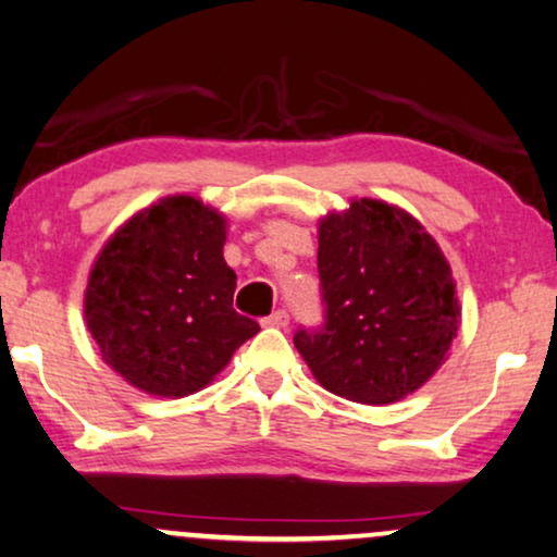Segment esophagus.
I'll list each match as a JSON object with an SVG mask.
<instances>
[{"mask_svg": "<svg viewBox=\"0 0 557 557\" xmlns=\"http://www.w3.org/2000/svg\"><path fill=\"white\" fill-rule=\"evenodd\" d=\"M262 323H264V325H274V329H285V325L290 323V315H287V310L277 308L272 315H267Z\"/></svg>", "mask_w": 557, "mask_h": 557, "instance_id": "obj_1", "label": "esophagus"}]
</instances>
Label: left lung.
I'll use <instances>...</instances> for the list:
<instances>
[{
	"label": "left lung",
	"mask_w": 557,
	"mask_h": 557,
	"mask_svg": "<svg viewBox=\"0 0 557 557\" xmlns=\"http://www.w3.org/2000/svg\"><path fill=\"white\" fill-rule=\"evenodd\" d=\"M323 323L295 331V348L333 395L397 403L446 359L458 329L450 267L410 213L351 201L318 228Z\"/></svg>",
	"instance_id": "obj_1"
}]
</instances>
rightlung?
I'll return each instance as SVG.
<instances>
[{"label":"right lung","instance_id":"obj_1","mask_svg":"<svg viewBox=\"0 0 557 557\" xmlns=\"http://www.w3.org/2000/svg\"><path fill=\"white\" fill-rule=\"evenodd\" d=\"M226 221L198 198H162L107 242L84 313L103 361L137 389L185 397L203 389L259 323L234 310L224 262Z\"/></svg>","mask_w":557,"mask_h":557}]
</instances>
